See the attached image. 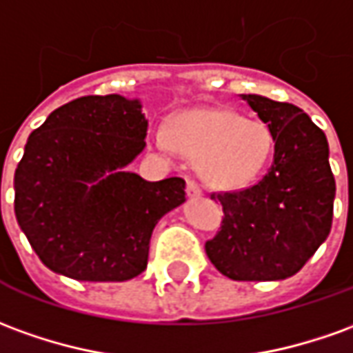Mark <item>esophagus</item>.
<instances>
[{"mask_svg": "<svg viewBox=\"0 0 353 353\" xmlns=\"http://www.w3.org/2000/svg\"><path fill=\"white\" fill-rule=\"evenodd\" d=\"M187 194H189L191 199H196V196H201V194H202L201 185L196 183V181H193V179H189V181H187Z\"/></svg>", "mask_w": 353, "mask_h": 353, "instance_id": "esophagus-1", "label": "esophagus"}]
</instances>
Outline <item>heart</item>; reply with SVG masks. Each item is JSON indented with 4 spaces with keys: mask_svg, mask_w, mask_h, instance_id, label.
Wrapping results in <instances>:
<instances>
[{
    "mask_svg": "<svg viewBox=\"0 0 353 353\" xmlns=\"http://www.w3.org/2000/svg\"><path fill=\"white\" fill-rule=\"evenodd\" d=\"M154 149L166 157L183 151L199 159V174L214 189H243L268 166L275 137L262 120L243 118L231 108H194L152 134Z\"/></svg>",
    "mask_w": 353,
    "mask_h": 353,
    "instance_id": "heart-1",
    "label": "heart"
}]
</instances>
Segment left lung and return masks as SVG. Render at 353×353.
Here are the masks:
<instances>
[{"label": "left lung", "mask_w": 353, "mask_h": 353, "mask_svg": "<svg viewBox=\"0 0 353 353\" xmlns=\"http://www.w3.org/2000/svg\"><path fill=\"white\" fill-rule=\"evenodd\" d=\"M241 97L273 132V164L248 189L212 194L223 206V221L204 248L229 279H287L331 233L336 185L329 143L302 108L262 95Z\"/></svg>", "instance_id": "8db88e82"}]
</instances>
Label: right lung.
<instances>
[{"label":"right lung","mask_w":353,"mask_h":353,"mask_svg":"<svg viewBox=\"0 0 353 353\" xmlns=\"http://www.w3.org/2000/svg\"><path fill=\"white\" fill-rule=\"evenodd\" d=\"M141 101L88 95L34 130L14 172V216L49 270L120 283L147 268L159 219L185 202V181L128 172L145 149Z\"/></svg>","instance_id":"right-lung-1"}]
</instances>
